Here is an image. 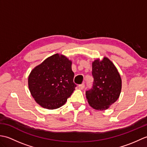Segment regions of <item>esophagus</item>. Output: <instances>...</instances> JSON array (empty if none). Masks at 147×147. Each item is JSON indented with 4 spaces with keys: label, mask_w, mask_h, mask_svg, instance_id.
Segmentation results:
<instances>
[{
    "label": "esophagus",
    "mask_w": 147,
    "mask_h": 147,
    "mask_svg": "<svg viewBox=\"0 0 147 147\" xmlns=\"http://www.w3.org/2000/svg\"><path fill=\"white\" fill-rule=\"evenodd\" d=\"M78 88H79L80 90H83L84 88H85V84H84V83L81 84V85H80L78 86Z\"/></svg>",
    "instance_id": "1"
}]
</instances>
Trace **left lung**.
<instances>
[{
    "instance_id": "obj_1",
    "label": "left lung",
    "mask_w": 147,
    "mask_h": 147,
    "mask_svg": "<svg viewBox=\"0 0 147 147\" xmlns=\"http://www.w3.org/2000/svg\"><path fill=\"white\" fill-rule=\"evenodd\" d=\"M93 84L86 91L88 104L96 110L104 111L118 99L122 81L114 64L107 57L96 59L92 63Z\"/></svg>"
}]
</instances>
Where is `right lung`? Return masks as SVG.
Segmentation results:
<instances>
[{"label": "right lung", "mask_w": 147, "mask_h": 147, "mask_svg": "<svg viewBox=\"0 0 147 147\" xmlns=\"http://www.w3.org/2000/svg\"><path fill=\"white\" fill-rule=\"evenodd\" d=\"M72 62L56 54L46 59L31 72L28 87L32 96L42 107H61L75 90Z\"/></svg>", "instance_id": "add662e5"}]
</instances>
